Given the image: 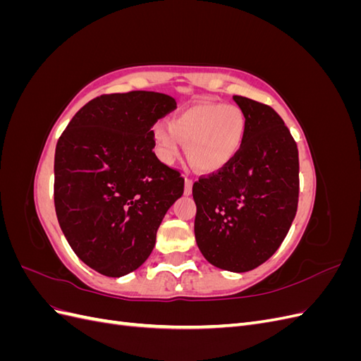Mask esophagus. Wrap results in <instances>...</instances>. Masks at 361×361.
<instances>
[{"mask_svg": "<svg viewBox=\"0 0 361 361\" xmlns=\"http://www.w3.org/2000/svg\"><path fill=\"white\" fill-rule=\"evenodd\" d=\"M192 191V179L185 178V194L190 195Z\"/></svg>", "mask_w": 361, "mask_h": 361, "instance_id": "obj_1", "label": "esophagus"}]
</instances>
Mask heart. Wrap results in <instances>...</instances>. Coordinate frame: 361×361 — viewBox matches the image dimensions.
Segmentation results:
<instances>
[{"label":"heart","instance_id":"heart-1","mask_svg":"<svg viewBox=\"0 0 361 361\" xmlns=\"http://www.w3.org/2000/svg\"><path fill=\"white\" fill-rule=\"evenodd\" d=\"M245 120L233 105L197 104L174 117L170 126L158 123L154 129L159 154L171 162L187 145L188 159L203 171L221 169L239 150L244 140Z\"/></svg>","mask_w":361,"mask_h":361}]
</instances>
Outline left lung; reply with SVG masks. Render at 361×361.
Segmentation results:
<instances>
[{
  "mask_svg": "<svg viewBox=\"0 0 361 361\" xmlns=\"http://www.w3.org/2000/svg\"><path fill=\"white\" fill-rule=\"evenodd\" d=\"M245 117L243 145L226 166L192 185L195 241L216 268L245 272L286 238L300 194L298 147L274 108L233 96Z\"/></svg>",
  "mask_w": 361,
  "mask_h": 361,
  "instance_id": "obj_1",
  "label": "left lung"
}]
</instances>
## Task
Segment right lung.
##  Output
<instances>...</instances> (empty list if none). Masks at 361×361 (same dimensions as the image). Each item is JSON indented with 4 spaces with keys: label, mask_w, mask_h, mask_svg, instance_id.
I'll list each match as a JSON object with an SVG mask.
<instances>
[{
    "label": "right lung",
    "mask_w": 361,
    "mask_h": 361,
    "mask_svg": "<svg viewBox=\"0 0 361 361\" xmlns=\"http://www.w3.org/2000/svg\"><path fill=\"white\" fill-rule=\"evenodd\" d=\"M174 108L171 96L157 92L101 94L57 141L60 227L75 255L104 276L122 277L145 264L164 215L183 194L180 171L154 152L152 126Z\"/></svg>",
    "instance_id": "add662e5"
}]
</instances>
